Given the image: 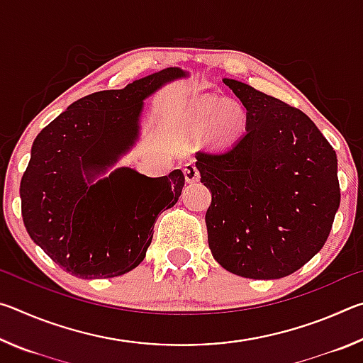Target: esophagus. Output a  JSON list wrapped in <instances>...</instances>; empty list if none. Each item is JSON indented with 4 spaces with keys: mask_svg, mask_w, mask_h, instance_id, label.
<instances>
[{
    "mask_svg": "<svg viewBox=\"0 0 363 363\" xmlns=\"http://www.w3.org/2000/svg\"><path fill=\"white\" fill-rule=\"evenodd\" d=\"M184 176L187 182H196L200 179V169L195 162H189L184 164Z\"/></svg>",
    "mask_w": 363,
    "mask_h": 363,
    "instance_id": "34e87169",
    "label": "esophagus"
}]
</instances>
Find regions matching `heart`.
I'll use <instances>...</instances> for the list:
<instances>
[{"label":"heart","instance_id":"obj_1","mask_svg":"<svg viewBox=\"0 0 363 363\" xmlns=\"http://www.w3.org/2000/svg\"><path fill=\"white\" fill-rule=\"evenodd\" d=\"M218 113L219 116L216 121V134L220 140L229 143V140L238 136V133L242 131L245 125V115L240 106L233 102L224 106L220 101L206 102L194 110L192 120L196 126L205 128L216 118Z\"/></svg>","mask_w":363,"mask_h":363}]
</instances>
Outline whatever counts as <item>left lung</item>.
Masks as SVG:
<instances>
[{
    "label": "left lung",
    "instance_id": "8db88e82",
    "mask_svg": "<svg viewBox=\"0 0 363 363\" xmlns=\"http://www.w3.org/2000/svg\"><path fill=\"white\" fill-rule=\"evenodd\" d=\"M247 108V131L219 152L196 153L211 190L213 257L245 279H281L327 242L341 200L336 152L309 116L225 78Z\"/></svg>",
    "mask_w": 363,
    "mask_h": 363
}]
</instances>
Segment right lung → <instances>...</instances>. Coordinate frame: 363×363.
<instances>
[{"mask_svg":"<svg viewBox=\"0 0 363 363\" xmlns=\"http://www.w3.org/2000/svg\"><path fill=\"white\" fill-rule=\"evenodd\" d=\"M179 77L181 69H167L121 89L84 96L33 140L21 181L23 224L65 272L110 279L144 261L158 214L179 200L182 171L147 177L118 168L93 179L138 139L145 97Z\"/></svg>","mask_w":363,"mask_h":363,"instance_id":"right-lung-1","label":"right lung"}]
</instances>
